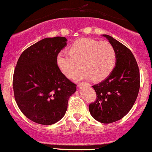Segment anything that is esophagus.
Returning a JSON list of instances; mask_svg holds the SVG:
<instances>
[{"instance_id":"1","label":"esophagus","mask_w":152,"mask_h":152,"mask_svg":"<svg viewBox=\"0 0 152 152\" xmlns=\"http://www.w3.org/2000/svg\"><path fill=\"white\" fill-rule=\"evenodd\" d=\"M86 84L87 85V86H90V84H88V83H86ZM78 86H81V83H78Z\"/></svg>"}]
</instances>
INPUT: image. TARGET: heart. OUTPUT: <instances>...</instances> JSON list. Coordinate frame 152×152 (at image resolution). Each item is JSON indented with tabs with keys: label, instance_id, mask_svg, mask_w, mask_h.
I'll return each instance as SVG.
<instances>
[{
	"label": "heart",
	"instance_id": "heart-1",
	"mask_svg": "<svg viewBox=\"0 0 152 152\" xmlns=\"http://www.w3.org/2000/svg\"><path fill=\"white\" fill-rule=\"evenodd\" d=\"M116 52L111 43L90 38L76 40L69 48V52L60 51L56 56L59 69L69 78H73L82 69L84 71L75 79L91 78L104 81L114 70Z\"/></svg>",
	"mask_w": 152,
	"mask_h": 152
}]
</instances>
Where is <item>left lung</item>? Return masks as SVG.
Segmentation results:
<instances>
[{"label":"left lung","instance_id":"left-lung-1","mask_svg":"<svg viewBox=\"0 0 152 152\" xmlns=\"http://www.w3.org/2000/svg\"><path fill=\"white\" fill-rule=\"evenodd\" d=\"M116 52L114 70L104 81L94 85L96 99L88 106L91 116L103 124L120 120L134 106L140 88V74L132 51L108 35H103Z\"/></svg>","mask_w":152,"mask_h":152}]
</instances>
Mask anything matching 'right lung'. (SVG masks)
<instances>
[{"label":"right lung","mask_w":152,"mask_h":152,"mask_svg":"<svg viewBox=\"0 0 152 152\" xmlns=\"http://www.w3.org/2000/svg\"><path fill=\"white\" fill-rule=\"evenodd\" d=\"M65 37L47 38L28 47L19 57L13 77L15 100L32 121L51 125L66 114L76 85L59 69L56 56Z\"/></svg>","instance_id":"1"}]
</instances>
